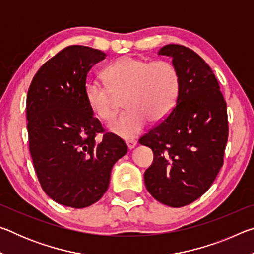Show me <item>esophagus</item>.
Listing matches in <instances>:
<instances>
[{
    "instance_id": "obj_1",
    "label": "esophagus",
    "mask_w": 254,
    "mask_h": 254,
    "mask_svg": "<svg viewBox=\"0 0 254 254\" xmlns=\"http://www.w3.org/2000/svg\"><path fill=\"white\" fill-rule=\"evenodd\" d=\"M126 143H127V148L130 149V150H131V149H133V148H134L135 145L137 144V142H136L135 140H127Z\"/></svg>"
}]
</instances>
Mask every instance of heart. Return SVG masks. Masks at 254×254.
<instances>
[{"label":"heart","mask_w":254,"mask_h":254,"mask_svg":"<svg viewBox=\"0 0 254 254\" xmlns=\"http://www.w3.org/2000/svg\"><path fill=\"white\" fill-rule=\"evenodd\" d=\"M106 84L91 79L85 86V98L89 109L101 120L115 114L118 97H124V113L112 120L111 132L124 139L139 135L149 120L159 122L170 113L179 88V76L167 60L148 62L123 57L106 67Z\"/></svg>","instance_id":"heart-1"}]
</instances>
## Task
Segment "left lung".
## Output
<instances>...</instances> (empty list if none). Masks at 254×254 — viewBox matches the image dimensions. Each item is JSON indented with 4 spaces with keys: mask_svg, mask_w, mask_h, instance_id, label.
<instances>
[{
    "mask_svg": "<svg viewBox=\"0 0 254 254\" xmlns=\"http://www.w3.org/2000/svg\"><path fill=\"white\" fill-rule=\"evenodd\" d=\"M158 54L173 58L179 88L168 117L139 140L154 156L144 184L158 201L183 207L208 190L224 162L226 102L213 70L194 50L167 45Z\"/></svg>",
    "mask_w": 254,
    "mask_h": 254,
    "instance_id": "obj_1",
    "label": "left lung"
}]
</instances>
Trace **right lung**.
Segmentation results:
<instances>
[{
  "label": "right lung",
  "mask_w": 254,
  "mask_h": 254,
  "mask_svg": "<svg viewBox=\"0 0 254 254\" xmlns=\"http://www.w3.org/2000/svg\"><path fill=\"white\" fill-rule=\"evenodd\" d=\"M105 57L91 47H66L40 67L28 91L34 170L46 194L68 207L84 208L100 200L112 167L127 152L121 137L105 132L85 98L88 71Z\"/></svg>",
  "instance_id": "right-lung-1"
}]
</instances>
